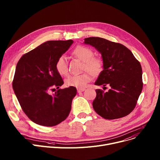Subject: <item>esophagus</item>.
<instances>
[{"instance_id":"1","label":"esophagus","mask_w":160,"mask_h":160,"mask_svg":"<svg viewBox=\"0 0 160 160\" xmlns=\"http://www.w3.org/2000/svg\"><path fill=\"white\" fill-rule=\"evenodd\" d=\"M85 89H86L85 88H78V89H77V91L78 92V93H80V92L83 91Z\"/></svg>"}]
</instances>
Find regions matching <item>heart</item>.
<instances>
[{"label":"heart","mask_w":160,"mask_h":160,"mask_svg":"<svg viewBox=\"0 0 160 160\" xmlns=\"http://www.w3.org/2000/svg\"><path fill=\"white\" fill-rule=\"evenodd\" d=\"M72 54L75 57L84 62L83 70H87L93 77L98 75L102 71L104 67L102 58L93 56V51L90 48L83 45H78L73 50ZM55 68L61 76H65L68 73L67 58L64 55L58 58ZM89 73L86 72L78 75H70L65 80V85L68 87L84 88L91 80L90 73Z\"/></svg>","instance_id":"b5f03b06"}]
</instances>
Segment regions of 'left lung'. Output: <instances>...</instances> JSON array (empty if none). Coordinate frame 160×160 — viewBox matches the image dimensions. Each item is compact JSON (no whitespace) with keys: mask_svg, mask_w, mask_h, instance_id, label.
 Returning <instances> with one entry per match:
<instances>
[{"mask_svg":"<svg viewBox=\"0 0 160 160\" xmlns=\"http://www.w3.org/2000/svg\"><path fill=\"white\" fill-rule=\"evenodd\" d=\"M84 43L101 53L104 61V69L95 84L110 86L106 93L96 89L97 96L93 102L95 111L108 120L128 115L135 108L142 89L139 62L121 43L97 37L86 38Z\"/></svg>","mask_w":160,"mask_h":160,"instance_id":"8db88e82","label":"left lung"}]
</instances>
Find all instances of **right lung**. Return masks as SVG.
I'll list each match as a JSON object with an SVG mask.
<instances>
[{"label": "right lung", "mask_w": 160, "mask_h": 160, "mask_svg": "<svg viewBox=\"0 0 160 160\" xmlns=\"http://www.w3.org/2000/svg\"><path fill=\"white\" fill-rule=\"evenodd\" d=\"M67 41H48L24 54L16 66L12 83L22 111L38 124L54 127L68 117L77 88L59 89L63 80L55 68L59 56L72 44ZM58 89L54 94L50 90Z\"/></svg>", "instance_id": "add662e5"}]
</instances>
